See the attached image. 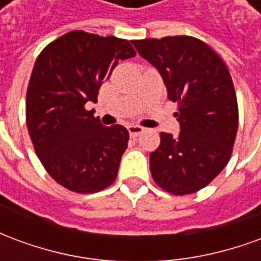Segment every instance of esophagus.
Listing matches in <instances>:
<instances>
[{"instance_id": "esophagus-1", "label": "esophagus", "mask_w": 261, "mask_h": 261, "mask_svg": "<svg viewBox=\"0 0 261 261\" xmlns=\"http://www.w3.org/2000/svg\"><path fill=\"white\" fill-rule=\"evenodd\" d=\"M127 128H128V133H130L131 137L140 136L142 131H144V128H142L141 125H137V124H130Z\"/></svg>"}]
</instances>
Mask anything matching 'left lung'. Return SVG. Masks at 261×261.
<instances>
[{"instance_id": "obj_1", "label": "left lung", "mask_w": 261, "mask_h": 261, "mask_svg": "<svg viewBox=\"0 0 261 261\" xmlns=\"http://www.w3.org/2000/svg\"><path fill=\"white\" fill-rule=\"evenodd\" d=\"M158 69L168 97L177 103L179 136L161 133L149 155L153 180L185 196L211 183L229 162L238 131V102L226 65L208 44L192 36L133 40Z\"/></svg>"}]
</instances>
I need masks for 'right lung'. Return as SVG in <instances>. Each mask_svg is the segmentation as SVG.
<instances>
[{"mask_svg": "<svg viewBox=\"0 0 261 261\" xmlns=\"http://www.w3.org/2000/svg\"><path fill=\"white\" fill-rule=\"evenodd\" d=\"M136 56L128 40L72 31L39 54L26 93V124L40 162L59 185L96 193L117 177L128 131L105 127L86 102L120 60Z\"/></svg>", "mask_w": 261, "mask_h": 261, "instance_id": "1", "label": "right lung"}]
</instances>
